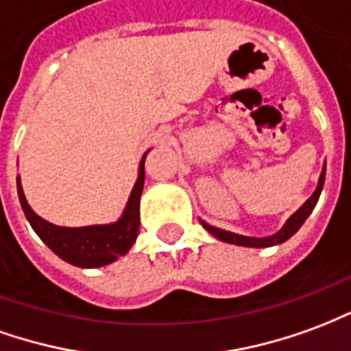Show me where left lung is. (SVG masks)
Wrapping results in <instances>:
<instances>
[{
	"instance_id": "left-lung-1",
	"label": "left lung",
	"mask_w": 351,
	"mask_h": 351,
	"mask_svg": "<svg viewBox=\"0 0 351 351\" xmlns=\"http://www.w3.org/2000/svg\"><path fill=\"white\" fill-rule=\"evenodd\" d=\"M323 181H325V168H323L322 176H319V183H317V189L314 191V195L308 198L306 202L302 204V208L297 210L293 215H291L287 223H285V227L280 230V232H276L274 236H268V238H250V236H240V234H232V232H227V230H221V228H215L208 225V223H204V228L213 234L217 240H223V242L228 243H236V245H245V247H268V245H274V243H282L285 242L287 238L295 234L300 227H302V223L306 221V217L312 213L314 210V206L317 204V198L322 195V189H323Z\"/></svg>"
}]
</instances>
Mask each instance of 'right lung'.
I'll list each match as a JSON object with an SVG mask.
<instances>
[{
  "label": "right lung",
  "mask_w": 351,
  "mask_h": 351,
  "mask_svg": "<svg viewBox=\"0 0 351 351\" xmlns=\"http://www.w3.org/2000/svg\"><path fill=\"white\" fill-rule=\"evenodd\" d=\"M147 155V153H145ZM145 155L140 162V176L132 189L130 200L126 204L123 217L113 223V225H94V227L83 228H66L51 225L39 215L34 213L29 208L24 193H22L21 180L16 178V187H19V198L26 219L29 221L32 228L36 230L37 236L51 247L60 259L69 265H75L81 268H96L113 263L119 257L126 255L132 243L138 238L140 230V196L143 191V181H145V171L143 162Z\"/></svg>",
  "instance_id": "add662e5"
}]
</instances>
